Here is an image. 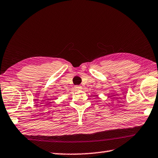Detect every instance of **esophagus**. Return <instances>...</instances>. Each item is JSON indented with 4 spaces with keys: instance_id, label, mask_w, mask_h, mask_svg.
Here are the masks:
<instances>
[{
    "instance_id": "obj_1",
    "label": "esophagus",
    "mask_w": 158,
    "mask_h": 158,
    "mask_svg": "<svg viewBox=\"0 0 158 158\" xmlns=\"http://www.w3.org/2000/svg\"><path fill=\"white\" fill-rule=\"evenodd\" d=\"M75 88V89H81V88H82L81 86H80V85H76Z\"/></svg>"
}]
</instances>
